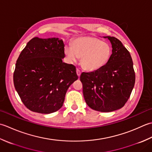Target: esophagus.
<instances>
[{
	"mask_svg": "<svg viewBox=\"0 0 152 152\" xmlns=\"http://www.w3.org/2000/svg\"><path fill=\"white\" fill-rule=\"evenodd\" d=\"M76 71H77V75H78L79 77H80V73H81V72H80V70L79 69H78V68H77V69H76Z\"/></svg>",
	"mask_w": 152,
	"mask_h": 152,
	"instance_id": "1",
	"label": "esophagus"
}]
</instances>
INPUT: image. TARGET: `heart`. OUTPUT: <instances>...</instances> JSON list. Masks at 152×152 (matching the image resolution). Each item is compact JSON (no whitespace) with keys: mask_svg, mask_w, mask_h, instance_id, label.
<instances>
[{"mask_svg":"<svg viewBox=\"0 0 152 152\" xmlns=\"http://www.w3.org/2000/svg\"><path fill=\"white\" fill-rule=\"evenodd\" d=\"M64 54L69 61L80 58V64L85 69L93 72L106 65L112 54V48L107 42L94 37H80L74 39L72 47L66 46Z\"/></svg>","mask_w":152,"mask_h":152,"instance_id":"b5f03b06","label":"heart"}]
</instances>
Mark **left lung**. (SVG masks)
Wrapping results in <instances>:
<instances>
[{
	"label": "left lung",
	"instance_id": "obj_1",
	"mask_svg": "<svg viewBox=\"0 0 152 152\" xmlns=\"http://www.w3.org/2000/svg\"><path fill=\"white\" fill-rule=\"evenodd\" d=\"M107 38L112 46L108 62L100 69L83 72L80 80L86 104L92 110L110 112L123 107L135 83L131 56L122 42L114 37Z\"/></svg>",
	"mask_w": 152,
	"mask_h": 152
}]
</instances>
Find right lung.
Returning a JSON list of instances; mask_svg holds the SVG:
<instances>
[{"label": "right lung", "mask_w": 152, "mask_h": 152, "mask_svg": "<svg viewBox=\"0 0 152 152\" xmlns=\"http://www.w3.org/2000/svg\"><path fill=\"white\" fill-rule=\"evenodd\" d=\"M64 46L58 38L34 37L20 53L14 85L29 110L48 114L60 110L68 88L78 79L75 66L62 61Z\"/></svg>", "instance_id": "add662e5"}]
</instances>
